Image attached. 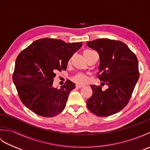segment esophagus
<instances>
[{"mask_svg": "<svg viewBox=\"0 0 150 150\" xmlns=\"http://www.w3.org/2000/svg\"><path fill=\"white\" fill-rule=\"evenodd\" d=\"M76 87H77V88H83V87H84V85L77 84V85H76Z\"/></svg>", "mask_w": 150, "mask_h": 150, "instance_id": "obj_1", "label": "esophagus"}]
</instances>
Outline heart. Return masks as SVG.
<instances>
[{
	"label": "heart",
	"mask_w": 150,
	"mask_h": 150,
	"mask_svg": "<svg viewBox=\"0 0 150 150\" xmlns=\"http://www.w3.org/2000/svg\"><path fill=\"white\" fill-rule=\"evenodd\" d=\"M91 51H89V50H86L84 52V53H88V52H90ZM87 76L85 74H83V73H77V74H76L74 77H73L72 78V80L73 81H74L75 82L79 84H84L85 82H86L87 81Z\"/></svg>",
	"instance_id": "heart-1"
}]
</instances>
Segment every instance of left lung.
I'll list each match as a JSON object with an SVG mask.
<instances>
[{
    "label": "left lung",
    "mask_w": 150,
    "mask_h": 150,
    "mask_svg": "<svg viewBox=\"0 0 150 150\" xmlns=\"http://www.w3.org/2000/svg\"><path fill=\"white\" fill-rule=\"evenodd\" d=\"M87 46L98 53V78L108 86L91 85L92 96L86 102L91 113L98 117L117 113L125 107L139 80V64L136 55L126 44L109 39L87 42Z\"/></svg>",
    "instance_id": "8db88e82"
}]
</instances>
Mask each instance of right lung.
Here are the masks:
<instances>
[{
  "label": "right lung",
  "instance_id": "obj_1",
  "mask_svg": "<svg viewBox=\"0 0 150 150\" xmlns=\"http://www.w3.org/2000/svg\"><path fill=\"white\" fill-rule=\"evenodd\" d=\"M82 42L66 43L59 39L37 40L19 53L13 81L22 103L40 116L54 117L64 109L75 84L67 81L60 89L54 88L55 72L65 70L71 56Z\"/></svg>",
  "mask_w": 150,
  "mask_h": 150
}]
</instances>
